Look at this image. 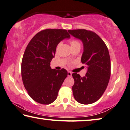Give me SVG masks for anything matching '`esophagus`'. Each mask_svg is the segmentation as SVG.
<instances>
[{
	"label": "esophagus",
	"instance_id": "1",
	"mask_svg": "<svg viewBox=\"0 0 130 130\" xmlns=\"http://www.w3.org/2000/svg\"><path fill=\"white\" fill-rule=\"evenodd\" d=\"M72 75V73L71 72H70V71L68 72V76L69 77H71Z\"/></svg>",
	"mask_w": 130,
	"mask_h": 130
}]
</instances>
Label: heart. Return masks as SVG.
I'll return each mask as SVG.
<instances>
[{"mask_svg":"<svg viewBox=\"0 0 130 130\" xmlns=\"http://www.w3.org/2000/svg\"><path fill=\"white\" fill-rule=\"evenodd\" d=\"M71 43V46H73V45H80L79 42L77 40H72Z\"/></svg>","mask_w":130,"mask_h":130,"instance_id":"1","label":"heart"}]
</instances>
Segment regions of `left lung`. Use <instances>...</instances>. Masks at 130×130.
I'll return each instance as SVG.
<instances>
[{
	"label": "left lung",
	"instance_id": "8db88e82",
	"mask_svg": "<svg viewBox=\"0 0 130 130\" xmlns=\"http://www.w3.org/2000/svg\"><path fill=\"white\" fill-rule=\"evenodd\" d=\"M68 32L83 43L81 61L87 65V73L82 77L73 73L74 98L82 104H91L100 99L110 77V59L108 47L97 34L86 29L68 30Z\"/></svg>",
	"mask_w": 130,
	"mask_h": 130
}]
</instances>
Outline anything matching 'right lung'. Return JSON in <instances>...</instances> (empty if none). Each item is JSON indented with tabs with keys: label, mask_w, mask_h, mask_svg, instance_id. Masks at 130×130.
<instances>
[{
	"label": "right lung",
	"mask_w": 130,
	"mask_h": 130,
	"mask_svg": "<svg viewBox=\"0 0 130 130\" xmlns=\"http://www.w3.org/2000/svg\"><path fill=\"white\" fill-rule=\"evenodd\" d=\"M71 38L65 29H47L34 36L25 51L21 63V75L24 87L35 101L51 104L58 93L68 72L65 69H51L57 45Z\"/></svg>",
	"instance_id": "add662e5"
}]
</instances>
